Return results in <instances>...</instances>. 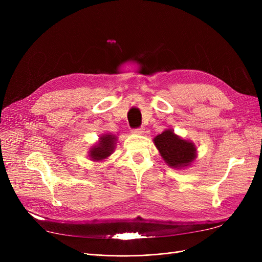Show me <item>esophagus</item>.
I'll list each match as a JSON object with an SVG mask.
<instances>
[{"label":"esophagus","instance_id":"esophagus-1","mask_svg":"<svg viewBox=\"0 0 262 262\" xmlns=\"http://www.w3.org/2000/svg\"><path fill=\"white\" fill-rule=\"evenodd\" d=\"M132 133H134V134H143L144 133V129L143 128H138V129H133L132 130Z\"/></svg>","mask_w":262,"mask_h":262}]
</instances>
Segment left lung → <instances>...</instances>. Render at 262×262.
Masks as SVG:
<instances>
[{"label": "left lung", "mask_w": 262, "mask_h": 262, "mask_svg": "<svg viewBox=\"0 0 262 262\" xmlns=\"http://www.w3.org/2000/svg\"><path fill=\"white\" fill-rule=\"evenodd\" d=\"M154 144L164 161L173 168H182L196 157V147L192 142L178 137L171 129L165 130L154 138Z\"/></svg>", "instance_id": "1"}]
</instances>
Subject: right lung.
I'll return each mask as SVG.
<instances>
[{
    "mask_svg": "<svg viewBox=\"0 0 262 262\" xmlns=\"http://www.w3.org/2000/svg\"><path fill=\"white\" fill-rule=\"evenodd\" d=\"M117 138L113 134H102L98 143L90 149V158L94 162H100L106 160L112 155L115 149Z\"/></svg>",
    "mask_w": 262,
    "mask_h": 262,
    "instance_id": "obj_1",
    "label": "right lung"
}]
</instances>
